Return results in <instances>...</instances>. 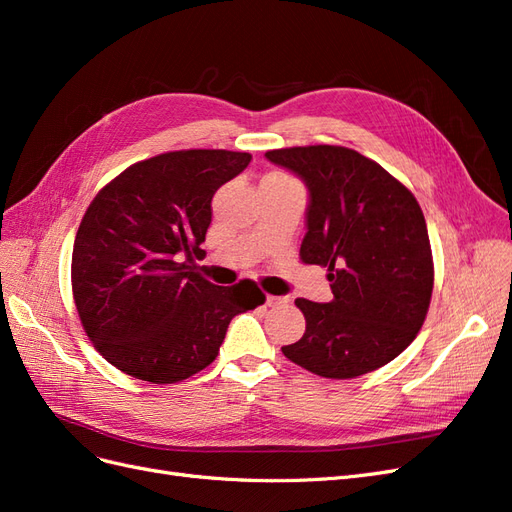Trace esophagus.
I'll return each mask as SVG.
<instances>
[{
    "mask_svg": "<svg viewBox=\"0 0 512 512\" xmlns=\"http://www.w3.org/2000/svg\"><path fill=\"white\" fill-rule=\"evenodd\" d=\"M290 299L288 297H277V294H267V305L269 307H282L286 305Z\"/></svg>",
    "mask_w": 512,
    "mask_h": 512,
    "instance_id": "1",
    "label": "esophagus"
}]
</instances>
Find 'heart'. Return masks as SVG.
I'll list each match as a JSON object with an SVG mask.
<instances>
[{"mask_svg":"<svg viewBox=\"0 0 512 512\" xmlns=\"http://www.w3.org/2000/svg\"><path fill=\"white\" fill-rule=\"evenodd\" d=\"M269 177H282V175H269Z\"/></svg>","mask_w":512,"mask_h":512,"instance_id":"obj_1","label":"heart"}]
</instances>
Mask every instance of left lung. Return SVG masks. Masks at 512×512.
Returning a JSON list of instances; mask_svg holds the SVG:
<instances>
[{"label": "left lung", "instance_id": "1", "mask_svg": "<svg viewBox=\"0 0 512 512\" xmlns=\"http://www.w3.org/2000/svg\"><path fill=\"white\" fill-rule=\"evenodd\" d=\"M309 192L305 265L327 267L333 299H297L305 333L282 352L322 378L363 376L404 352L421 331L433 260L414 194L359 151L309 145L267 151Z\"/></svg>", "mask_w": 512, "mask_h": 512}]
</instances>
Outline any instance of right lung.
<instances>
[{
  "label": "right lung",
  "mask_w": 512,
  "mask_h": 512,
  "mask_svg": "<svg viewBox=\"0 0 512 512\" xmlns=\"http://www.w3.org/2000/svg\"><path fill=\"white\" fill-rule=\"evenodd\" d=\"M252 156L168 151L136 162L91 200L72 250V294L87 337L132 378L173 384L215 361L230 320L265 303L250 282L196 273L211 198Z\"/></svg>",
  "instance_id": "add662e5"
}]
</instances>
